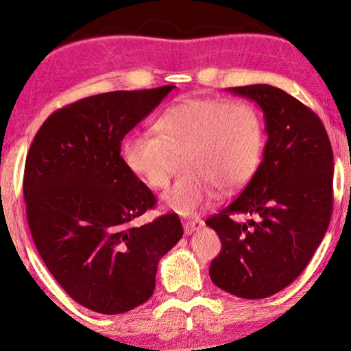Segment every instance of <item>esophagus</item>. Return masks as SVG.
<instances>
[{
  "instance_id": "34e87169",
  "label": "esophagus",
  "mask_w": 351,
  "mask_h": 351,
  "mask_svg": "<svg viewBox=\"0 0 351 351\" xmlns=\"http://www.w3.org/2000/svg\"><path fill=\"white\" fill-rule=\"evenodd\" d=\"M202 228L201 219H185L183 221V229H185V234H193L194 230H199Z\"/></svg>"
}]
</instances>
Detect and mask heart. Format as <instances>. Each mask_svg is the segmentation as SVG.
I'll list each match as a JSON object with an SVG mask.
<instances>
[{"mask_svg": "<svg viewBox=\"0 0 351 351\" xmlns=\"http://www.w3.org/2000/svg\"><path fill=\"white\" fill-rule=\"evenodd\" d=\"M157 134L133 133L122 143V160L145 185L169 183L174 155L182 152L185 174L163 194V204L180 215L206 208L219 186H245L261 165L263 123L243 100L183 97L154 123Z\"/></svg>", "mask_w": 351, "mask_h": 351, "instance_id": "b5f03b06", "label": "heart"}]
</instances>
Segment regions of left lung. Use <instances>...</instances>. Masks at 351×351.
I'll return each instance as SVG.
<instances>
[{
	"mask_svg": "<svg viewBox=\"0 0 351 351\" xmlns=\"http://www.w3.org/2000/svg\"><path fill=\"white\" fill-rule=\"evenodd\" d=\"M230 90L262 108L268 141L247 185L206 221L223 246L208 273L226 292L261 300L292 284L326 234L332 149L320 117L285 90L268 84ZM237 213L252 214L253 219L237 223L231 219Z\"/></svg>",
	"mask_w": 351,
	"mask_h": 351,
	"instance_id": "obj_1",
	"label": "left lung"
}]
</instances>
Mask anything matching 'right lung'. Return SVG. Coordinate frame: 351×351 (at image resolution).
Wrapping results in <instances>:
<instances>
[{
    "mask_svg": "<svg viewBox=\"0 0 351 351\" xmlns=\"http://www.w3.org/2000/svg\"><path fill=\"white\" fill-rule=\"evenodd\" d=\"M174 88L114 90L59 108L26 155L23 196L37 251L70 298L100 314L145 303L160 257L183 235L177 213L134 224L157 197L121 155L123 136Z\"/></svg>",
    "mask_w": 351,
    "mask_h": 351,
    "instance_id": "1",
    "label": "right lung"
}]
</instances>
